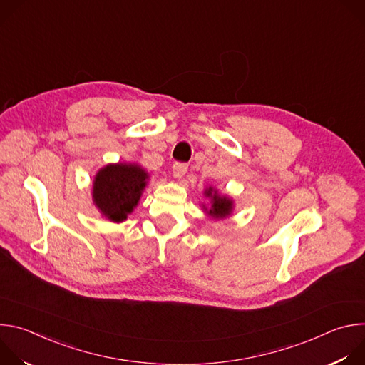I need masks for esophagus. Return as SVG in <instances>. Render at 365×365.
<instances>
[{
	"label": "esophagus",
	"mask_w": 365,
	"mask_h": 365,
	"mask_svg": "<svg viewBox=\"0 0 365 365\" xmlns=\"http://www.w3.org/2000/svg\"><path fill=\"white\" fill-rule=\"evenodd\" d=\"M187 172V165L185 163H175L173 165V176L178 179H182Z\"/></svg>",
	"instance_id": "esophagus-1"
}]
</instances>
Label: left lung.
Masks as SVG:
<instances>
[{
  "instance_id": "8db88e82",
  "label": "left lung",
  "mask_w": 365,
  "mask_h": 365,
  "mask_svg": "<svg viewBox=\"0 0 365 365\" xmlns=\"http://www.w3.org/2000/svg\"><path fill=\"white\" fill-rule=\"evenodd\" d=\"M203 196L210 199V203H202L203 212L212 220H225L234 212V199L228 195H221L218 189L210 186L203 190Z\"/></svg>"
}]
</instances>
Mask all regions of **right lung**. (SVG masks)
Instances as JSON below:
<instances>
[{
    "mask_svg": "<svg viewBox=\"0 0 365 365\" xmlns=\"http://www.w3.org/2000/svg\"><path fill=\"white\" fill-rule=\"evenodd\" d=\"M150 175L138 163H108L92 182V202L101 215L111 222H123L137 207Z\"/></svg>",
    "mask_w": 365,
    "mask_h": 365,
    "instance_id": "right-lung-1",
    "label": "right lung"
}]
</instances>
